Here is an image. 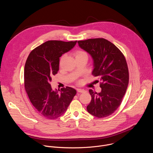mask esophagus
Listing matches in <instances>:
<instances>
[{
	"label": "esophagus",
	"mask_w": 153,
	"mask_h": 153,
	"mask_svg": "<svg viewBox=\"0 0 153 153\" xmlns=\"http://www.w3.org/2000/svg\"><path fill=\"white\" fill-rule=\"evenodd\" d=\"M77 91L79 92V93H83L85 91V90H84L83 89H80V88H77Z\"/></svg>",
	"instance_id": "1"
}]
</instances>
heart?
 I'll return each mask as SVG.
<instances>
[{"label":"heart","mask_w":153,"mask_h":153,"mask_svg":"<svg viewBox=\"0 0 153 153\" xmlns=\"http://www.w3.org/2000/svg\"><path fill=\"white\" fill-rule=\"evenodd\" d=\"M74 55H75L76 60H78V59L83 58V57L88 58V54H87L86 52H85V51H83V50H80L76 51Z\"/></svg>","instance_id":"b5f03b06"}]
</instances>
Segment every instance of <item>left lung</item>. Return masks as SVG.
Wrapping results in <instances>:
<instances>
[{
    "label": "left lung",
    "instance_id": "obj_1",
    "mask_svg": "<svg viewBox=\"0 0 153 153\" xmlns=\"http://www.w3.org/2000/svg\"><path fill=\"white\" fill-rule=\"evenodd\" d=\"M77 43L91 56L92 74L99 77L101 82L100 93L89 90L91 100L87 111L98 118L110 116L120 106L128 85L129 73L125 56L113 43L103 38Z\"/></svg>",
    "mask_w": 153,
    "mask_h": 153
}]
</instances>
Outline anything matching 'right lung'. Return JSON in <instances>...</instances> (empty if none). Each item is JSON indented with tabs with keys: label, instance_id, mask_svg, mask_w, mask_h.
<instances>
[{
	"label": "right lung",
	"instance_id": "right-lung-1",
	"mask_svg": "<svg viewBox=\"0 0 153 153\" xmlns=\"http://www.w3.org/2000/svg\"><path fill=\"white\" fill-rule=\"evenodd\" d=\"M77 41H47L29 54L24 69L25 88L37 113L48 119H56L66 112L76 94V90L67 86L59 92L51 88L50 82L59 69V58L70 51Z\"/></svg>",
	"mask_w": 153,
	"mask_h": 153
}]
</instances>
